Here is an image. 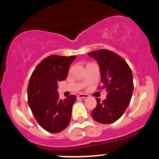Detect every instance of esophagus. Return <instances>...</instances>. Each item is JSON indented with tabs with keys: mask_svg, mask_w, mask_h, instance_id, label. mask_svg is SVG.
<instances>
[{
	"mask_svg": "<svg viewBox=\"0 0 159 159\" xmlns=\"http://www.w3.org/2000/svg\"><path fill=\"white\" fill-rule=\"evenodd\" d=\"M89 97L88 95L86 94H80V95H77L78 98H87Z\"/></svg>",
	"mask_w": 159,
	"mask_h": 159,
	"instance_id": "esophagus-1",
	"label": "esophagus"
}]
</instances>
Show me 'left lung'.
Here are the masks:
<instances>
[{
  "mask_svg": "<svg viewBox=\"0 0 159 159\" xmlns=\"http://www.w3.org/2000/svg\"><path fill=\"white\" fill-rule=\"evenodd\" d=\"M88 55L98 62L102 88L107 91L105 100L96 99L97 105L92 111V117L101 124H111L124 114L132 98V71L125 60L111 51L101 49L88 53Z\"/></svg>",
  "mask_w": 159,
  "mask_h": 159,
  "instance_id": "obj_1",
  "label": "left lung"
}]
</instances>
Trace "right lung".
<instances>
[{
    "label": "right lung",
    "instance_id": "1",
    "mask_svg": "<svg viewBox=\"0 0 159 159\" xmlns=\"http://www.w3.org/2000/svg\"><path fill=\"white\" fill-rule=\"evenodd\" d=\"M76 57L48 56L35 68L29 82V105L39 125L49 133L61 132L70 122L76 97L71 95L59 99L57 83L66 79Z\"/></svg>",
    "mask_w": 159,
    "mask_h": 159
}]
</instances>
